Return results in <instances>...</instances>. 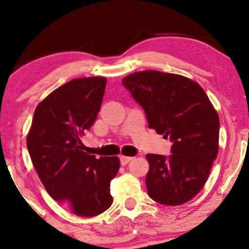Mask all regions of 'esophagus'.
Masks as SVG:
<instances>
[{"mask_svg":"<svg viewBox=\"0 0 249 249\" xmlns=\"http://www.w3.org/2000/svg\"><path fill=\"white\" fill-rule=\"evenodd\" d=\"M119 159H121V164L122 165H126L132 160V157H127V156H121L119 157Z\"/></svg>","mask_w":249,"mask_h":249,"instance_id":"obj_1","label":"esophagus"}]
</instances>
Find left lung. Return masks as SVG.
<instances>
[{"mask_svg":"<svg viewBox=\"0 0 249 249\" xmlns=\"http://www.w3.org/2000/svg\"><path fill=\"white\" fill-rule=\"evenodd\" d=\"M123 84L144 108L148 127L173 142L167 158L146 154L148 196L168 206L190 201L218 156V112L204 89L185 76L146 70L124 77Z\"/></svg>","mask_w":249,"mask_h":249,"instance_id":"1","label":"left lung"}]
</instances>
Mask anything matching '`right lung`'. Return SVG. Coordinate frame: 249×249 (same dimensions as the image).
<instances>
[{"label": "right lung", "mask_w": 249, "mask_h": 249, "mask_svg": "<svg viewBox=\"0 0 249 249\" xmlns=\"http://www.w3.org/2000/svg\"><path fill=\"white\" fill-rule=\"evenodd\" d=\"M107 78H75L37 105L27 136L31 161L47 192L79 216H95L112 204L110 182L118 157L83 151L81 138L101 110Z\"/></svg>", "instance_id": "1"}]
</instances>
